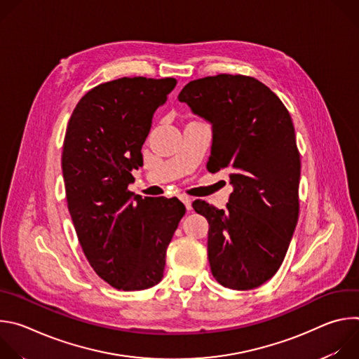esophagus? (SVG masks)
Wrapping results in <instances>:
<instances>
[{
    "instance_id": "34e87169",
    "label": "esophagus",
    "mask_w": 359,
    "mask_h": 359,
    "mask_svg": "<svg viewBox=\"0 0 359 359\" xmlns=\"http://www.w3.org/2000/svg\"><path fill=\"white\" fill-rule=\"evenodd\" d=\"M180 200L184 203V206L187 210H191V198L189 196H180Z\"/></svg>"
}]
</instances>
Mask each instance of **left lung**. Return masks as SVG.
<instances>
[{
  "instance_id": "8db88e82",
  "label": "left lung",
  "mask_w": 359,
  "mask_h": 359,
  "mask_svg": "<svg viewBox=\"0 0 359 359\" xmlns=\"http://www.w3.org/2000/svg\"><path fill=\"white\" fill-rule=\"evenodd\" d=\"M179 100L213 125L208 169H226L234 186L226 210L204 200L191 204L209 222L212 274L227 288L260 287L283 264L299 213L291 116L269 86L247 75L190 81Z\"/></svg>"
}]
</instances>
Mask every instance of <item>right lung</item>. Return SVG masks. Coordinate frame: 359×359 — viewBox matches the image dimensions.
<instances>
[{
    "mask_svg": "<svg viewBox=\"0 0 359 359\" xmlns=\"http://www.w3.org/2000/svg\"><path fill=\"white\" fill-rule=\"evenodd\" d=\"M175 86V78L144 76L100 83L81 97L68 122V210L90 267L118 290H146L162 280L168 245L186 213L176 197L142 198L128 189L143 165L153 114Z\"/></svg>",
    "mask_w": 359,
    "mask_h": 359,
    "instance_id": "obj_1",
    "label": "right lung"
}]
</instances>
